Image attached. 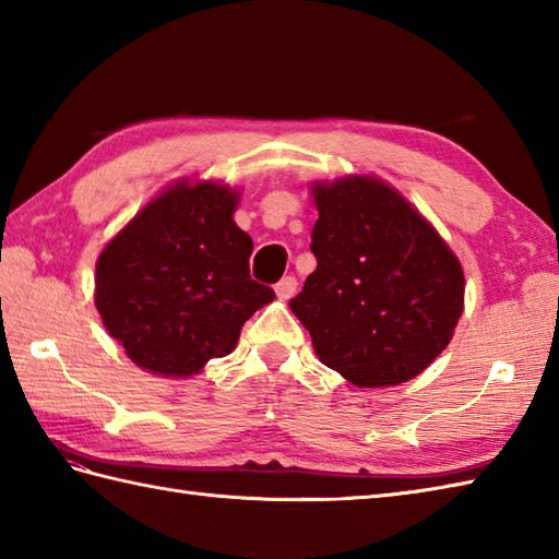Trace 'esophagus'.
<instances>
[{"label":"esophagus","mask_w":559,"mask_h":559,"mask_svg":"<svg viewBox=\"0 0 559 559\" xmlns=\"http://www.w3.org/2000/svg\"><path fill=\"white\" fill-rule=\"evenodd\" d=\"M295 290H298V278L295 276H286L276 283V295L281 300H290Z\"/></svg>","instance_id":"obj_1"}]
</instances>
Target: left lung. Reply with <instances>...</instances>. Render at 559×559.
I'll use <instances>...</instances> for the list:
<instances>
[{
  "label": "left lung",
  "mask_w": 559,
  "mask_h": 559,
  "mask_svg": "<svg viewBox=\"0 0 559 559\" xmlns=\"http://www.w3.org/2000/svg\"><path fill=\"white\" fill-rule=\"evenodd\" d=\"M317 269L290 310L314 350L355 386L420 374L454 334L463 271L396 189L372 177L314 187Z\"/></svg>",
  "instance_id": "obj_1"
}]
</instances>
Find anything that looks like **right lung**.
<instances>
[{"instance_id": "add662e5", "label": "right lung", "mask_w": 559, "mask_h": 559, "mask_svg": "<svg viewBox=\"0 0 559 559\" xmlns=\"http://www.w3.org/2000/svg\"><path fill=\"white\" fill-rule=\"evenodd\" d=\"M237 194L175 185L103 249L96 307L139 367L189 377L228 355L240 329L276 298L249 276L252 237L233 221Z\"/></svg>"}]
</instances>
